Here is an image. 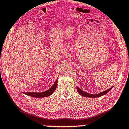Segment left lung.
Segmentation results:
<instances>
[{"label":"left lung","instance_id":"left-lung-1","mask_svg":"<svg viewBox=\"0 0 129 129\" xmlns=\"http://www.w3.org/2000/svg\"><path fill=\"white\" fill-rule=\"evenodd\" d=\"M112 88H113V87L110 88H109V89L107 90V91H104V92H101V93H98V94H90V93H87V92H85L84 91H82V89H80L78 87H76V88H77L78 92H79V94H80L81 96H84V97H87V98H99V97H100L101 96L104 95V94H107L108 92H109L110 90L112 89Z\"/></svg>","mask_w":129,"mask_h":129}]
</instances>
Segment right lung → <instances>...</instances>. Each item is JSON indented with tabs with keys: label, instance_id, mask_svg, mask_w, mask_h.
Wrapping results in <instances>:
<instances>
[{
	"label": "right lung",
	"instance_id": "add662e5",
	"mask_svg": "<svg viewBox=\"0 0 129 129\" xmlns=\"http://www.w3.org/2000/svg\"><path fill=\"white\" fill-rule=\"evenodd\" d=\"M57 83L58 80H56L53 86L46 91L40 92V93H38V92H24V93L29 96L34 97V98H44V97L49 96L52 94V93H53L56 88V87H57L58 85Z\"/></svg>",
	"mask_w": 129,
	"mask_h": 129
}]
</instances>
